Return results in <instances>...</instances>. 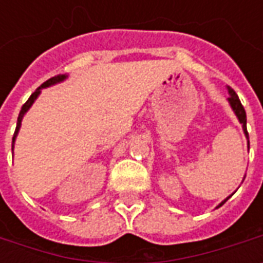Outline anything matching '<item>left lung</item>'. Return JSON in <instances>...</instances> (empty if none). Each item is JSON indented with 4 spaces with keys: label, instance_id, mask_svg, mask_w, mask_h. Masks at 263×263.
Wrapping results in <instances>:
<instances>
[{
    "label": "left lung",
    "instance_id": "8db88e82",
    "mask_svg": "<svg viewBox=\"0 0 263 263\" xmlns=\"http://www.w3.org/2000/svg\"><path fill=\"white\" fill-rule=\"evenodd\" d=\"M227 90H228V94H230V97H228V104H230V107L232 108V111H234V114L237 115L238 121H239V124L242 125V131L243 134H245V138H247V142H248V148H249V137H248V131H247V114H245V109H243L242 104H241V101H239V98H238V96L235 94V91L232 90L231 87L227 86ZM232 196V194H231ZM231 196H228V197L226 198V200H222L215 209H218V207H221L222 204L226 203L228 198L231 197Z\"/></svg>",
    "mask_w": 263,
    "mask_h": 263
}]
</instances>
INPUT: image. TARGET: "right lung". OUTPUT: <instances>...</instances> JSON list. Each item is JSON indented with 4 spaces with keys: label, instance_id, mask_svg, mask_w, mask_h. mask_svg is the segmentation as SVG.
Segmentation results:
<instances>
[{
    "label": "right lung",
    "instance_id": "1",
    "mask_svg": "<svg viewBox=\"0 0 263 263\" xmlns=\"http://www.w3.org/2000/svg\"><path fill=\"white\" fill-rule=\"evenodd\" d=\"M66 79H67V74H58V76H54V77H52V79H49L48 81H45V83H43L42 86L37 87L36 90H35V92H32L31 97L28 98V101H26V103L24 104V105H22V108H21L20 115H18L16 129H15L14 138H12V151H14L15 141H16V137H18V132H20V128H21V124H22V120H24V117H25L26 112L29 111V108H31L32 105H33V103L36 101V98L39 97V94L42 92V88H48V87L54 86V84H59V83H62V81H65Z\"/></svg>",
    "mask_w": 263,
    "mask_h": 263
}]
</instances>
